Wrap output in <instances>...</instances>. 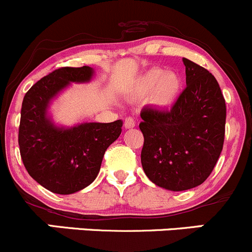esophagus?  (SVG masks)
<instances>
[{"label": "esophagus", "instance_id": "34e87169", "mask_svg": "<svg viewBox=\"0 0 252 252\" xmlns=\"http://www.w3.org/2000/svg\"><path fill=\"white\" fill-rule=\"evenodd\" d=\"M124 126H126V129H131L135 126V121H134L131 117H126V119H124Z\"/></svg>", "mask_w": 252, "mask_h": 252}]
</instances>
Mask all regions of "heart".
<instances>
[{
	"instance_id": "obj_1",
	"label": "heart",
	"mask_w": 252,
	"mask_h": 252,
	"mask_svg": "<svg viewBox=\"0 0 252 252\" xmlns=\"http://www.w3.org/2000/svg\"><path fill=\"white\" fill-rule=\"evenodd\" d=\"M183 89V80L175 72L152 68L135 79L128 91L131 100L149 97L150 103L158 110H169L177 102Z\"/></svg>"
}]
</instances>
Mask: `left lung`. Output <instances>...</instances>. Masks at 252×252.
<instances>
[{
	"mask_svg": "<svg viewBox=\"0 0 252 252\" xmlns=\"http://www.w3.org/2000/svg\"><path fill=\"white\" fill-rule=\"evenodd\" d=\"M187 88L169 111L144 108L141 164L154 184L183 191L202 184L223 149L225 100L216 78L183 58Z\"/></svg>",
	"mask_w": 252,
	"mask_h": 252,
	"instance_id": "obj_1",
	"label": "left lung"
}]
</instances>
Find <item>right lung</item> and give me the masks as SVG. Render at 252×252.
Masks as SVG:
<instances>
[{
  "label": "right lung",
  "mask_w": 252,
  "mask_h": 252,
  "mask_svg": "<svg viewBox=\"0 0 252 252\" xmlns=\"http://www.w3.org/2000/svg\"><path fill=\"white\" fill-rule=\"evenodd\" d=\"M93 68L62 67L40 79L24 96L20 112V156L28 173L55 194H74L97 177L103 155L122 133L121 119L64 128L48 117L51 101L70 83H88Z\"/></svg>",
  "instance_id": "add662e5"
}]
</instances>
